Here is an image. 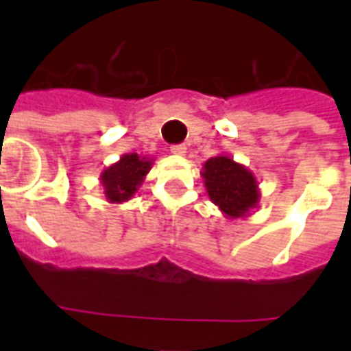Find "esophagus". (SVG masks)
Here are the masks:
<instances>
[{"label": "esophagus", "mask_w": 351, "mask_h": 351, "mask_svg": "<svg viewBox=\"0 0 351 351\" xmlns=\"http://www.w3.org/2000/svg\"><path fill=\"white\" fill-rule=\"evenodd\" d=\"M186 151H187V147H186V145H182V143H178V145H173V147H171V153L176 154V156H182V154H186Z\"/></svg>", "instance_id": "obj_1"}]
</instances>
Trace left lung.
Returning <instances> with one entry per match:
<instances>
[{"mask_svg":"<svg viewBox=\"0 0 351 351\" xmlns=\"http://www.w3.org/2000/svg\"><path fill=\"white\" fill-rule=\"evenodd\" d=\"M200 175L209 200L226 219H245L258 208L261 189L255 175L231 156L219 154L204 164Z\"/></svg>","mask_w":351,"mask_h":351,"instance_id":"1","label":"left lung"}]
</instances>
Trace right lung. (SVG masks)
<instances>
[{
    "instance_id": "1",
    "label": "right lung",
    "mask_w": 351,
    "mask_h": 351,
    "mask_svg": "<svg viewBox=\"0 0 351 351\" xmlns=\"http://www.w3.org/2000/svg\"><path fill=\"white\" fill-rule=\"evenodd\" d=\"M154 158L140 156L136 153L121 154L120 160L101 171L100 184L109 204H123L134 197L142 186Z\"/></svg>"
}]
</instances>
